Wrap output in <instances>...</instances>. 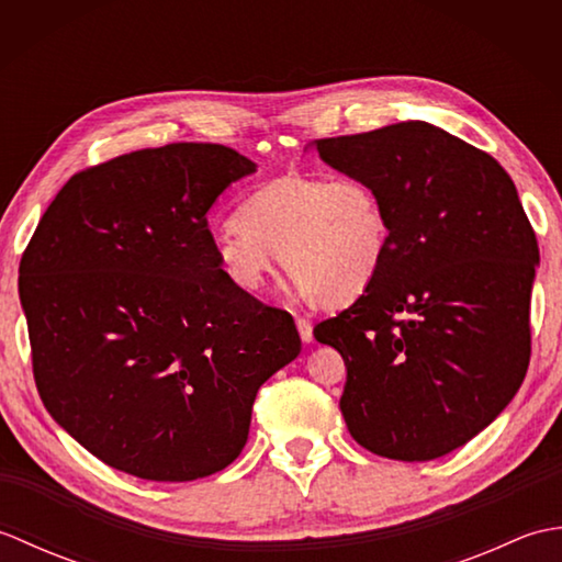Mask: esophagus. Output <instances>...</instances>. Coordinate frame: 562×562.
<instances>
[{"mask_svg": "<svg viewBox=\"0 0 562 562\" xmlns=\"http://www.w3.org/2000/svg\"><path fill=\"white\" fill-rule=\"evenodd\" d=\"M296 330H300V338L304 342H312L314 340V326L308 324L306 318H296Z\"/></svg>", "mask_w": 562, "mask_h": 562, "instance_id": "esophagus-1", "label": "esophagus"}]
</instances>
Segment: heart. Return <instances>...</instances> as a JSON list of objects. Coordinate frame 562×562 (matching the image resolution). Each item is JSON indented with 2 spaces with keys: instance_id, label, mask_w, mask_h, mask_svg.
<instances>
[{
  "instance_id": "heart-1",
  "label": "heart",
  "mask_w": 562,
  "mask_h": 562,
  "mask_svg": "<svg viewBox=\"0 0 562 562\" xmlns=\"http://www.w3.org/2000/svg\"><path fill=\"white\" fill-rule=\"evenodd\" d=\"M389 248L391 217L369 178L288 173L238 202L212 258L229 288L258 294L280 256L308 300L340 308L372 290Z\"/></svg>"
}]
</instances>
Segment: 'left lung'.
I'll return each instance as SVG.
<instances>
[{"instance_id":"1","label":"left lung","mask_w":562,"mask_h":562,"mask_svg":"<svg viewBox=\"0 0 562 562\" xmlns=\"http://www.w3.org/2000/svg\"><path fill=\"white\" fill-rule=\"evenodd\" d=\"M312 147L369 178L391 217L372 290L314 328L348 367L345 425L379 457H445L507 408L529 367L539 246L517 188L491 154L425 121Z\"/></svg>"}]
</instances>
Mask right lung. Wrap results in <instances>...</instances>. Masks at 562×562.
<instances>
[{
	"label": "right lung",
	"instance_id": "add662e5",
	"mask_svg": "<svg viewBox=\"0 0 562 562\" xmlns=\"http://www.w3.org/2000/svg\"><path fill=\"white\" fill-rule=\"evenodd\" d=\"M256 169L195 142L125 154L71 176L21 258L43 405L117 471L186 483L226 469L258 389L302 352L288 312L214 268L207 212Z\"/></svg>",
	"mask_w": 562,
	"mask_h": 562
}]
</instances>
